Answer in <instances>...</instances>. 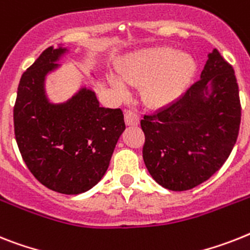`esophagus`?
Returning <instances> with one entry per match:
<instances>
[{
  "mask_svg": "<svg viewBox=\"0 0 250 250\" xmlns=\"http://www.w3.org/2000/svg\"><path fill=\"white\" fill-rule=\"evenodd\" d=\"M125 123H126V125H129V126H135V125L139 124V116L131 110L125 111Z\"/></svg>",
  "mask_w": 250,
  "mask_h": 250,
  "instance_id": "34e87169",
  "label": "esophagus"
}]
</instances>
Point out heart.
<instances>
[{
	"label": "heart",
	"instance_id": "heart-1",
	"mask_svg": "<svg viewBox=\"0 0 250 250\" xmlns=\"http://www.w3.org/2000/svg\"><path fill=\"white\" fill-rule=\"evenodd\" d=\"M197 71V62L189 53L172 47H150L126 56L119 75L127 84H143L142 100L146 104L161 108L176 102L190 85ZM119 93L124 84L110 80Z\"/></svg>",
	"mask_w": 250,
	"mask_h": 250
}]
</instances>
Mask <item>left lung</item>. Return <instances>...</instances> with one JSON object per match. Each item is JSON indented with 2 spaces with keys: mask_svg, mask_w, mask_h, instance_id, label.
<instances>
[{
  "mask_svg": "<svg viewBox=\"0 0 250 250\" xmlns=\"http://www.w3.org/2000/svg\"><path fill=\"white\" fill-rule=\"evenodd\" d=\"M240 100L234 69L214 48L201 79L170 106L146 115L143 160L168 190L184 191L221 168L236 143Z\"/></svg>",
  "mask_w": 250,
  "mask_h": 250,
  "instance_id": "obj_1",
  "label": "left lung"
}]
</instances>
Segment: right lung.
Wrapping results in <instances>:
<instances>
[{
	"instance_id": "obj_1",
	"label": "right lung",
	"mask_w": 250,
	"mask_h": 250,
	"mask_svg": "<svg viewBox=\"0 0 250 250\" xmlns=\"http://www.w3.org/2000/svg\"><path fill=\"white\" fill-rule=\"evenodd\" d=\"M67 52L62 46L48 47L22 74L14 127L22 160L37 180L51 190L75 195L106 174L125 121L120 108L101 107L89 86L65 102L49 101L47 75L59 69Z\"/></svg>"
}]
</instances>
